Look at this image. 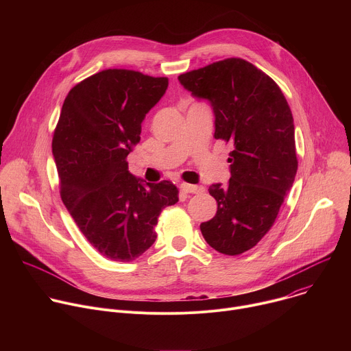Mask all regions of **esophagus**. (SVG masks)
<instances>
[{
    "label": "esophagus",
    "mask_w": 351,
    "mask_h": 351,
    "mask_svg": "<svg viewBox=\"0 0 351 351\" xmlns=\"http://www.w3.org/2000/svg\"><path fill=\"white\" fill-rule=\"evenodd\" d=\"M180 189H182L184 193H191V194L203 193V191H204V187H203V186H195V184H190V183H182V184H180Z\"/></svg>",
    "instance_id": "1"
}]
</instances>
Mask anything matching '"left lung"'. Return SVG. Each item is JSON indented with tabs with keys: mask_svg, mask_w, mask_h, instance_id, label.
<instances>
[{
	"mask_svg": "<svg viewBox=\"0 0 351 351\" xmlns=\"http://www.w3.org/2000/svg\"><path fill=\"white\" fill-rule=\"evenodd\" d=\"M180 84L206 98L215 115L214 137L230 143L228 186L211 184L213 219L199 225L217 252L237 256L272 228L297 172L294 123L279 86L241 58L182 73Z\"/></svg>",
	"mask_w": 351,
	"mask_h": 351,
	"instance_id": "left-lung-1",
	"label": "left lung"
}]
</instances>
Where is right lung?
<instances>
[{"label": "right lung", "instance_id": "obj_1", "mask_svg": "<svg viewBox=\"0 0 351 351\" xmlns=\"http://www.w3.org/2000/svg\"><path fill=\"white\" fill-rule=\"evenodd\" d=\"M167 88L168 77L101 71L68 93L54 132L62 202L87 241L112 261L129 263L147 252L161 211L179 199L172 182L144 183L126 161L145 114Z\"/></svg>", "mask_w": 351, "mask_h": 351}]
</instances>
